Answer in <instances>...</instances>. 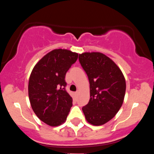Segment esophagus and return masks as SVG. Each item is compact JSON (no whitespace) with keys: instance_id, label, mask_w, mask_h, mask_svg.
Segmentation results:
<instances>
[{"instance_id":"obj_1","label":"esophagus","mask_w":154,"mask_h":154,"mask_svg":"<svg viewBox=\"0 0 154 154\" xmlns=\"http://www.w3.org/2000/svg\"><path fill=\"white\" fill-rule=\"evenodd\" d=\"M78 93H79V91H77L75 92V96H77V95H78Z\"/></svg>"}]
</instances>
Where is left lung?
Here are the masks:
<instances>
[{
  "instance_id": "obj_1",
  "label": "left lung",
  "mask_w": 154,
  "mask_h": 154,
  "mask_svg": "<svg viewBox=\"0 0 154 154\" xmlns=\"http://www.w3.org/2000/svg\"><path fill=\"white\" fill-rule=\"evenodd\" d=\"M79 61L90 82L91 98L82 111L88 123L104 125L122 105L126 91L125 77L119 66L102 53H83L79 54Z\"/></svg>"
}]
</instances>
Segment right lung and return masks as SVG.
<instances>
[{
    "label": "right lung",
    "instance_id": "obj_1",
    "mask_svg": "<svg viewBox=\"0 0 154 154\" xmlns=\"http://www.w3.org/2000/svg\"><path fill=\"white\" fill-rule=\"evenodd\" d=\"M78 58V54L66 49H54L35 64L28 85L32 109L49 126L66 121L72 106V98L66 91L65 76Z\"/></svg>",
    "mask_w": 154,
    "mask_h": 154
}]
</instances>
